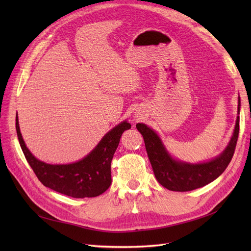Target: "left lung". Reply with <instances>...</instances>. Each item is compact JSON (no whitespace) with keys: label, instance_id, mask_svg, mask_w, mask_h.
Returning a JSON list of instances; mask_svg holds the SVG:
<instances>
[{"label":"left lung","instance_id":"left-lung-1","mask_svg":"<svg viewBox=\"0 0 251 251\" xmlns=\"http://www.w3.org/2000/svg\"><path fill=\"white\" fill-rule=\"evenodd\" d=\"M240 105L239 97V114ZM136 127L142 135L151 168L159 183L173 192H188L210 183L228 166L239 137L240 116L237 117L233 135L223 153L210 161L196 164L175 160L156 132L144 124H137Z\"/></svg>","mask_w":251,"mask_h":251}]
</instances>
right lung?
<instances>
[{"label":"right lung","instance_id":"1","mask_svg":"<svg viewBox=\"0 0 251 251\" xmlns=\"http://www.w3.org/2000/svg\"><path fill=\"white\" fill-rule=\"evenodd\" d=\"M16 128L23 153L42 183L59 194L72 198H93L104 193L111 185V162L123 133L131 125L119 124L104 135L96 148L81 160L70 164H48L30 153L22 137L19 117Z\"/></svg>","mask_w":251,"mask_h":251}]
</instances>
